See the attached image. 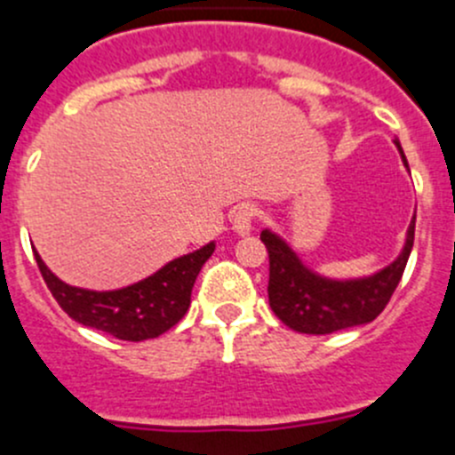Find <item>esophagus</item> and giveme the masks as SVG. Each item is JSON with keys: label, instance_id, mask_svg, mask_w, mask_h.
Returning <instances> with one entry per match:
<instances>
[{"label": "esophagus", "instance_id": "obj_1", "mask_svg": "<svg viewBox=\"0 0 455 455\" xmlns=\"http://www.w3.org/2000/svg\"><path fill=\"white\" fill-rule=\"evenodd\" d=\"M258 218H259L258 206L244 202V204H240L235 211H233V218H231L233 228H235V233H240V235H249Z\"/></svg>", "mask_w": 455, "mask_h": 455}]
</instances>
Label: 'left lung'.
I'll list each match as a JSON object with an SVG mask.
<instances>
[{"label":"left lung","mask_w":455,"mask_h":455,"mask_svg":"<svg viewBox=\"0 0 455 455\" xmlns=\"http://www.w3.org/2000/svg\"><path fill=\"white\" fill-rule=\"evenodd\" d=\"M395 147L403 153L400 142ZM403 160L407 164L404 153ZM413 231L416 218L411 220L407 244L395 262L371 277L345 282L315 275L275 233L262 231L259 240L268 251V304L273 313L289 329L311 335L333 333L376 320L403 277L413 246Z\"/></svg>","instance_id":"obj_1"}]
</instances>
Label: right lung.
Listing matches in <instances>:
<instances>
[{
	"mask_svg": "<svg viewBox=\"0 0 455 455\" xmlns=\"http://www.w3.org/2000/svg\"><path fill=\"white\" fill-rule=\"evenodd\" d=\"M215 244L173 259L147 280L117 291H86L68 286L48 271L35 251L39 273L51 289L52 298L75 322L104 331L117 339L157 338L178 324L188 311L196 277L206 259L213 255Z\"/></svg>",
	"mask_w": 455,
	"mask_h": 455,
	"instance_id": "1",
	"label": "right lung"
}]
</instances>
